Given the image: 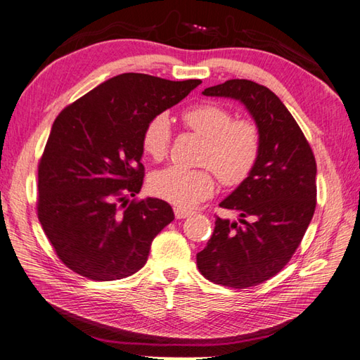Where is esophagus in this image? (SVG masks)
Instances as JSON below:
<instances>
[{"mask_svg":"<svg viewBox=\"0 0 360 360\" xmlns=\"http://www.w3.org/2000/svg\"><path fill=\"white\" fill-rule=\"evenodd\" d=\"M192 215H193L192 210L174 207V217H176V219H184V218H188V217H192Z\"/></svg>","mask_w":360,"mask_h":360,"instance_id":"34e87169","label":"esophagus"}]
</instances>
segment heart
I'll return each mask as SVG.
<instances>
[{
  "instance_id": "obj_1",
  "label": "heart",
  "mask_w": 360,
  "mask_h": 360,
  "mask_svg": "<svg viewBox=\"0 0 360 360\" xmlns=\"http://www.w3.org/2000/svg\"><path fill=\"white\" fill-rule=\"evenodd\" d=\"M184 124L205 139L200 162L204 168L167 167L151 174L150 190L162 200L190 209L215 190V176L224 186H238L249 178L262 150V134L255 122L233 120V114L218 103H198L182 112ZM143 155L160 160L170 143V120L153 117L142 131Z\"/></svg>"
}]
</instances>
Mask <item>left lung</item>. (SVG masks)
<instances>
[{
    "label": "left lung",
    "mask_w": 360,
    "mask_h": 360,
    "mask_svg": "<svg viewBox=\"0 0 360 360\" xmlns=\"http://www.w3.org/2000/svg\"><path fill=\"white\" fill-rule=\"evenodd\" d=\"M202 94L241 102L262 134L254 170L219 202L238 212V221L217 217L207 246L196 255L205 278L246 289L278 274L302 243L316 210V158L292 114L269 88L233 79Z\"/></svg>",
    "instance_id": "left-lung-1"
}]
</instances>
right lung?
<instances>
[{
  "label": "right lung",
  "mask_w": 360,
  "mask_h": 360,
  "mask_svg": "<svg viewBox=\"0 0 360 360\" xmlns=\"http://www.w3.org/2000/svg\"><path fill=\"white\" fill-rule=\"evenodd\" d=\"M201 80L127 72L58 114L38 165V219L58 258L96 281L129 277L174 219L158 198L131 201L143 182L142 131Z\"/></svg>",
  "instance_id": "1"
}]
</instances>
